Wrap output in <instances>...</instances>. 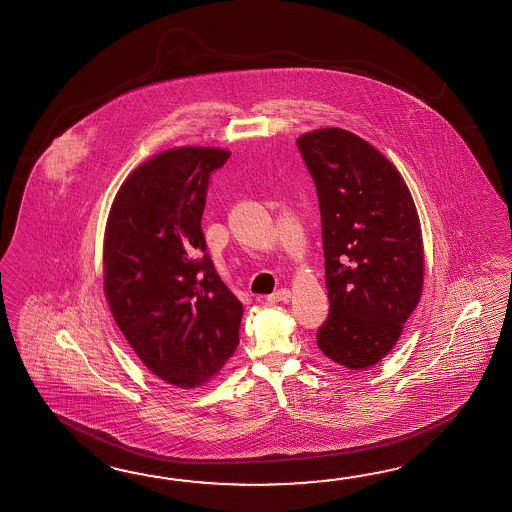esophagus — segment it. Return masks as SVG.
Instances as JSON below:
<instances>
[{"instance_id":"obj_1","label":"esophagus","mask_w":512,"mask_h":512,"mask_svg":"<svg viewBox=\"0 0 512 512\" xmlns=\"http://www.w3.org/2000/svg\"><path fill=\"white\" fill-rule=\"evenodd\" d=\"M288 299H290V290H286V288H279V290H275L273 294L266 297L268 303H281V301H288Z\"/></svg>"}]
</instances>
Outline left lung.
Instances as JSON below:
<instances>
[{
  "label": "left lung",
  "instance_id": "left-lung-1",
  "mask_svg": "<svg viewBox=\"0 0 512 512\" xmlns=\"http://www.w3.org/2000/svg\"><path fill=\"white\" fill-rule=\"evenodd\" d=\"M316 185L330 314L318 347L367 369L397 343L424 277L421 224L406 183L362 137L323 128L297 139Z\"/></svg>",
  "mask_w": 512,
  "mask_h": 512
}]
</instances>
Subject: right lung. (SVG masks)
I'll return each mask as SVG.
<instances>
[{
    "label": "right lung",
    "mask_w": 512,
    "mask_h": 512,
    "mask_svg": "<svg viewBox=\"0 0 512 512\" xmlns=\"http://www.w3.org/2000/svg\"><path fill=\"white\" fill-rule=\"evenodd\" d=\"M231 152L180 147L132 172L104 237V292L141 362L178 387L200 386L239 345L242 303L207 253L202 215L211 174Z\"/></svg>",
    "instance_id": "obj_1"
}]
</instances>
